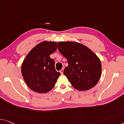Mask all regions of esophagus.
<instances>
[{
    "mask_svg": "<svg viewBox=\"0 0 124 124\" xmlns=\"http://www.w3.org/2000/svg\"><path fill=\"white\" fill-rule=\"evenodd\" d=\"M63 71H64V69H63V68H62V70H60V72L61 73V74H62H62L63 73Z\"/></svg>",
    "mask_w": 124,
    "mask_h": 124,
    "instance_id": "34e87169",
    "label": "esophagus"
}]
</instances>
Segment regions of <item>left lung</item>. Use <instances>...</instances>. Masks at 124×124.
Segmentation results:
<instances>
[{"instance_id": "left-lung-1", "label": "left lung", "mask_w": 124, "mask_h": 124, "mask_svg": "<svg viewBox=\"0 0 124 124\" xmlns=\"http://www.w3.org/2000/svg\"><path fill=\"white\" fill-rule=\"evenodd\" d=\"M58 48L67 60L68 66L63 73L72 86L79 91L93 87L102 71L100 60L96 54L84 44L76 42H60Z\"/></svg>"}]
</instances>
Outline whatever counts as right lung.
Returning a JSON list of instances; mask_svg holds the SVG:
<instances>
[{"mask_svg":"<svg viewBox=\"0 0 124 124\" xmlns=\"http://www.w3.org/2000/svg\"><path fill=\"white\" fill-rule=\"evenodd\" d=\"M57 48L55 42L43 41L38 44L25 57L21 71L27 85L36 92L47 93L54 86L61 73L54 67L50 55Z\"/></svg>","mask_w":124,"mask_h":124,"instance_id":"obj_1","label":"right lung"}]
</instances>
